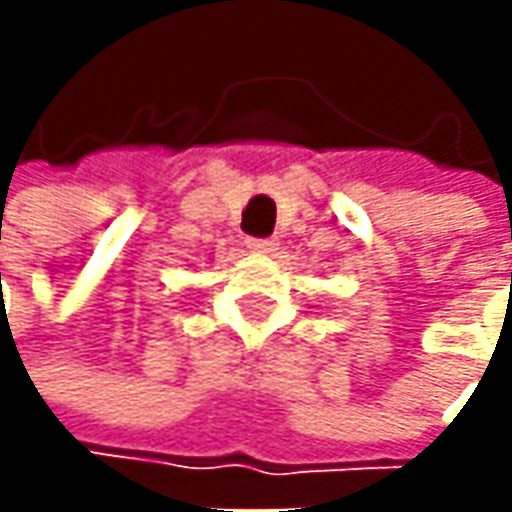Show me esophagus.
<instances>
[{
  "label": "esophagus",
  "instance_id": "1",
  "mask_svg": "<svg viewBox=\"0 0 512 512\" xmlns=\"http://www.w3.org/2000/svg\"><path fill=\"white\" fill-rule=\"evenodd\" d=\"M247 247H250L253 253L270 256L273 250H279V242H276V239H247Z\"/></svg>",
  "mask_w": 512,
  "mask_h": 512
}]
</instances>
